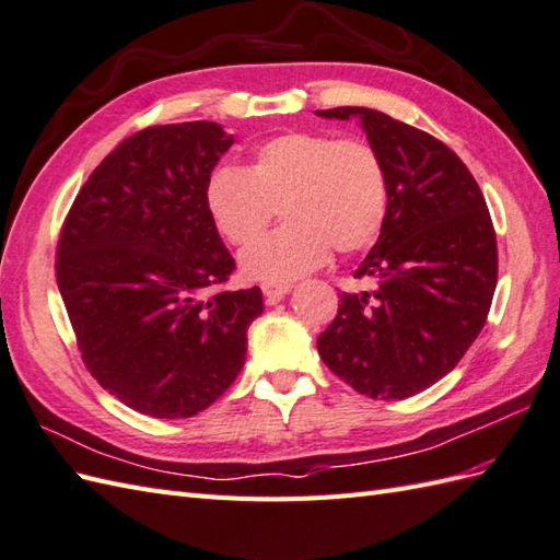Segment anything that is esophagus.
I'll list each match as a JSON object with an SVG mask.
<instances>
[{"label":"esophagus","mask_w":560,"mask_h":560,"mask_svg":"<svg viewBox=\"0 0 560 560\" xmlns=\"http://www.w3.org/2000/svg\"><path fill=\"white\" fill-rule=\"evenodd\" d=\"M261 290H264V296L268 299V302L276 304V302H280L284 294H290L292 284H288V282H264Z\"/></svg>","instance_id":"34e87169"}]
</instances>
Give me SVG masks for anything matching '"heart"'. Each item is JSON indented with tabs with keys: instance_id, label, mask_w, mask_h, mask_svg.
Here are the masks:
<instances>
[{
	"instance_id": "1",
	"label": "heart",
	"mask_w": 560,
	"mask_h": 560,
	"mask_svg": "<svg viewBox=\"0 0 560 560\" xmlns=\"http://www.w3.org/2000/svg\"><path fill=\"white\" fill-rule=\"evenodd\" d=\"M213 223L244 247L277 209L285 225L244 249L247 278L288 282L330 256L357 254L383 233L389 211L385 161L363 140H337L313 130H288L252 149L247 168L221 163L203 189Z\"/></svg>"
}]
</instances>
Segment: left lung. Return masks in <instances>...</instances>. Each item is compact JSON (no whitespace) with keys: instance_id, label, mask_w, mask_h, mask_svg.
<instances>
[{"instance_id":"obj_1","label":"left lung","mask_w":560,"mask_h":560,"mask_svg":"<svg viewBox=\"0 0 560 560\" xmlns=\"http://www.w3.org/2000/svg\"><path fill=\"white\" fill-rule=\"evenodd\" d=\"M316 114L357 116L389 177L383 233L353 272L375 288L339 296L318 353L365 397H413L454 371L487 323L499 270L492 215L466 163L432 135L363 106Z\"/></svg>"}]
</instances>
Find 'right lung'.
<instances>
[{"label":"right lung","instance_id":"obj_1","mask_svg":"<svg viewBox=\"0 0 560 560\" xmlns=\"http://www.w3.org/2000/svg\"><path fill=\"white\" fill-rule=\"evenodd\" d=\"M218 122L122 140L80 189L57 244V284L92 377L132 411L189 418L235 383L261 290H223L235 258L203 189L230 147Z\"/></svg>","mask_w":560,"mask_h":560}]
</instances>
